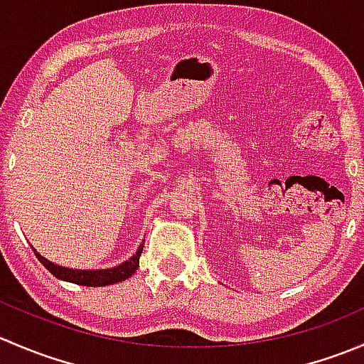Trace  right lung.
<instances>
[{
    "instance_id": "right-lung-1",
    "label": "right lung",
    "mask_w": 364,
    "mask_h": 364,
    "mask_svg": "<svg viewBox=\"0 0 364 364\" xmlns=\"http://www.w3.org/2000/svg\"><path fill=\"white\" fill-rule=\"evenodd\" d=\"M142 248H144V243H141V247L137 248V252H135L130 259L117 264V266L114 267H107V269H73V267H65L60 266V264L50 262L46 257L40 255L35 248H33V252L38 257L40 262H42L54 277L60 278V280L70 282V284L77 285H86V287H104V285H112L117 284V282L127 280V278H130L132 274L137 271Z\"/></svg>"
}]
</instances>
